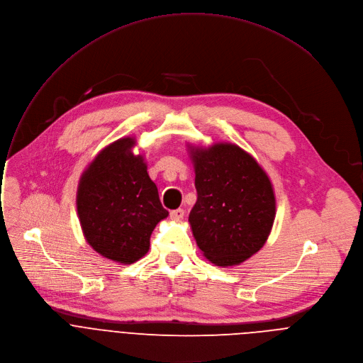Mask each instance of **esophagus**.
Segmentation results:
<instances>
[{"mask_svg":"<svg viewBox=\"0 0 363 363\" xmlns=\"http://www.w3.org/2000/svg\"><path fill=\"white\" fill-rule=\"evenodd\" d=\"M183 216H184L183 209H174V211L170 212V219L172 220H180V219H183Z\"/></svg>","mask_w":363,"mask_h":363,"instance_id":"34e87169","label":"esophagus"}]
</instances>
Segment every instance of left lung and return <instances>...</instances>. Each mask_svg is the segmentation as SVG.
Segmentation results:
<instances>
[{
    "label": "left lung",
    "mask_w": 363,
    "mask_h": 363,
    "mask_svg": "<svg viewBox=\"0 0 363 363\" xmlns=\"http://www.w3.org/2000/svg\"><path fill=\"white\" fill-rule=\"evenodd\" d=\"M187 147L197 190L189 215L196 244L218 267L242 264L264 247L271 233L272 183L258 161L236 144Z\"/></svg>",
    "instance_id": "1"
}]
</instances>
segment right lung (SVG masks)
<instances>
[{"mask_svg":"<svg viewBox=\"0 0 363 363\" xmlns=\"http://www.w3.org/2000/svg\"><path fill=\"white\" fill-rule=\"evenodd\" d=\"M134 137L119 138L88 164L80 176L76 206L86 242L104 258L133 264L150 250V236L169 212L161 206Z\"/></svg>","mask_w":363,"mask_h":363,"instance_id":"1","label":"right lung"}]
</instances>
